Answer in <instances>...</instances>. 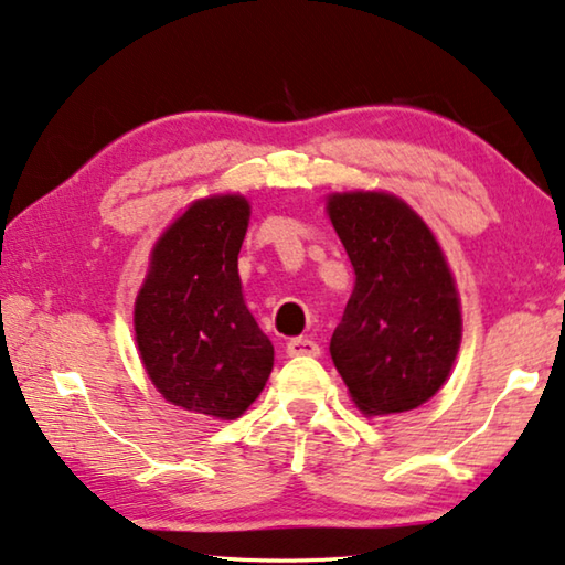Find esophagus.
Masks as SVG:
<instances>
[{
    "mask_svg": "<svg viewBox=\"0 0 565 565\" xmlns=\"http://www.w3.org/2000/svg\"><path fill=\"white\" fill-rule=\"evenodd\" d=\"M286 354L289 356H317L319 344L311 342L307 337H294L286 342Z\"/></svg>",
    "mask_w": 565,
    "mask_h": 565,
    "instance_id": "esophagus-1",
    "label": "esophagus"
}]
</instances>
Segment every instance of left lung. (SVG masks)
Masks as SVG:
<instances>
[{"label": "left lung", "instance_id": "obj_1", "mask_svg": "<svg viewBox=\"0 0 565 565\" xmlns=\"http://www.w3.org/2000/svg\"><path fill=\"white\" fill-rule=\"evenodd\" d=\"M354 291L329 352L364 415L415 409L443 387L460 347V303L435 236L387 193L329 199Z\"/></svg>", "mask_w": 565, "mask_h": 565}]
</instances>
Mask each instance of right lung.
Returning <instances> with one entry per match:
<instances>
[{"label":"right lung","mask_w":565,"mask_h":565,"mask_svg":"<svg viewBox=\"0 0 565 565\" xmlns=\"http://www.w3.org/2000/svg\"><path fill=\"white\" fill-rule=\"evenodd\" d=\"M248 216L241 195L195 201L158 241L136 301L138 349L160 395L221 419L244 415L274 366L241 294Z\"/></svg>","instance_id":"add662e5"}]
</instances>
